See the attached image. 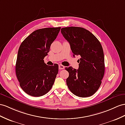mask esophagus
<instances>
[{
    "mask_svg": "<svg viewBox=\"0 0 125 125\" xmlns=\"http://www.w3.org/2000/svg\"><path fill=\"white\" fill-rule=\"evenodd\" d=\"M64 68H65V66L61 65V64H60L59 65V70H63V69H64Z\"/></svg>",
    "mask_w": 125,
    "mask_h": 125,
    "instance_id": "esophagus-1",
    "label": "esophagus"
}]
</instances>
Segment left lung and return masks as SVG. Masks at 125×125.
Returning a JSON list of instances; mask_svg holds the SVG:
<instances>
[{"label":"left lung","mask_w":125,"mask_h":125,"mask_svg":"<svg viewBox=\"0 0 125 125\" xmlns=\"http://www.w3.org/2000/svg\"><path fill=\"white\" fill-rule=\"evenodd\" d=\"M61 33L70 44L73 56L80 55L79 69L65 68L69 73L66 84L70 90L80 97L95 94L101 84L104 73L102 47L94 35L79 27L62 28Z\"/></svg>","instance_id":"obj_1"}]
</instances>
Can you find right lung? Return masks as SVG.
<instances>
[{"label": "right lung", "instance_id": "add662e5", "mask_svg": "<svg viewBox=\"0 0 125 125\" xmlns=\"http://www.w3.org/2000/svg\"><path fill=\"white\" fill-rule=\"evenodd\" d=\"M61 27L42 28L27 37L20 46L16 74L21 88L28 94L40 97L47 94L54 83L59 66L46 65L45 56L56 39Z\"/></svg>", "mask_w": 125, "mask_h": 125}]
</instances>
